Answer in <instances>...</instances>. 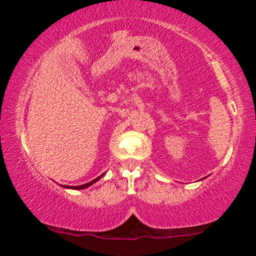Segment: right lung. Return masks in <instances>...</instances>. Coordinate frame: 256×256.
Masks as SVG:
<instances>
[{
	"label": "right lung",
	"mask_w": 256,
	"mask_h": 256,
	"mask_svg": "<svg viewBox=\"0 0 256 256\" xmlns=\"http://www.w3.org/2000/svg\"><path fill=\"white\" fill-rule=\"evenodd\" d=\"M102 176L104 174H101L100 176V177H98L96 179H94V180H91V182H89V183H86V184H83V185H78V186H67V185H64V188H68V189H76V190H80V189H85V188H88V186H90L91 184H94V183H96V182L100 178L102 177Z\"/></svg>",
	"instance_id": "add662e5"
}]
</instances>
